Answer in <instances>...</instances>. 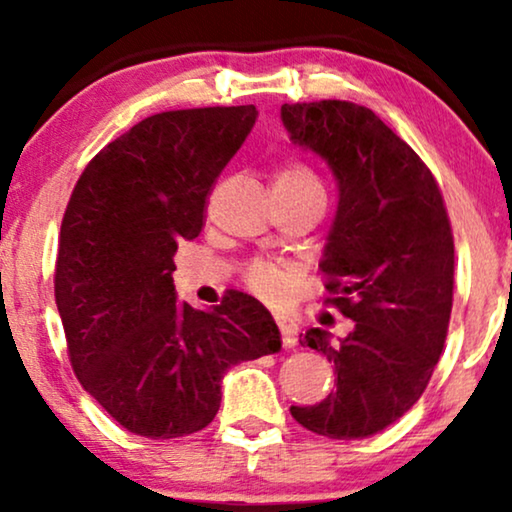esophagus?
<instances>
[{
    "label": "esophagus",
    "instance_id": "1",
    "mask_svg": "<svg viewBox=\"0 0 512 512\" xmlns=\"http://www.w3.org/2000/svg\"><path fill=\"white\" fill-rule=\"evenodd\" d=\"M275 321H277L279 331H282L284 347H296V342H298V326H296V321L286 317V314H275Z\"/></svg>",
    "mask_w": 512,
    "mask_h": 512
}]
</instances>
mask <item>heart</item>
Masks as SVG:
<instances>
[{
	"label": "heart",
	"mask_w": 512,
	"mask_h": 512,
	"mask_svg": "<svg viewBox=\"0 0 512 512\" xmlns=\"http://www.w3.org/2000/svg\"><path fill=\"white\" fill-rule=\"evenodd\" d=\"M272 186H275V191L321 188L310 167L298 163V160H286V163L279 165L275 174H272ZM244 279H247L249 289L256 296H261L263 300H279L284 298L286 289H289V268L256 258L244 270Z\"/></svg>",
	"instance_id": "b5f03b06"
}]
</instances>
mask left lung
<instances>
[{
    "instance_id": "obj_1",
    "label": "left lung",
    "mask_w": 512,
    "mask_h": 512,
    "mask_svg": "<svg viewBox=\"0 0 512 512\" xmlns=\"http://www.w3.org/2000/svg\"><path fill=\"white\" fill-rule=\"evenodd\" d=\"M291 139L331 165L338 214L324 249V303L352 319L347 338L310 328L303 345L333 363V394L291 415L335 440L380 433L424 394L443 354L454 291V237L438 181L368 107L284 104Z\"/></svg>"
}]
</instances>
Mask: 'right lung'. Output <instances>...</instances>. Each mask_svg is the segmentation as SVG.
Here are the masks:
<instances>
[{"label": "right lung", "mask_w": 512, "mask_h": 512, "mask_svg": "<svg viewBox=\"0 0 512 512\" xmlns=\"http://www.w3.org/2000/svg\"><path fill=\"white\" fill-rule=\"evenodd\" d=\"M258 111L153 114L86 165L62 216L55 305L81 387L135 436L205 429L230 366L282 349L272 314L230 291L214 310L177 303L181 240L205 226L209 193Z\"/></svg>", "instance_id": "right-lung-1"}]
</instances>
